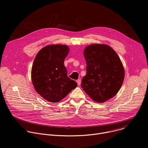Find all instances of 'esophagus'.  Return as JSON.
<instances>
[{
    "instance_id": "1",
    "label": "esophagus",
    "mask_w": 148,
    "mask_h": 148,
    "mask_svg": "<svg viewBox=\"0 0 148 148\" xmlns=\"http://www.w3.org/2000/svg\"><path fill=\"white\" fill-rule=\"evenodd\" d=\"M77 83L78 84V86H80L81 85V80L79 79H77Z\"/></svg>"
}]
</instances>
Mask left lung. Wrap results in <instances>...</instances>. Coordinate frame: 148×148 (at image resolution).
Wrapping results in <instances>:
<instances>
[{
    "label": "left lung",
    "mask_w": 148,
    "mask_h": 148,
    "mask_svg": "<svg viewBox=\"0 0 148 148\" xmlns=\"http://www.w3.org/2000/svg\"><path fill=\"white\" fill-rule=\"evenodd\" d=\"M87 73L81 87L95 102H103L114 97L123 81L125 71L116 52L106 45L94 44L84 51Z\"/></svg>",
    "instance_id": "8db88e82"
}]
</instances>
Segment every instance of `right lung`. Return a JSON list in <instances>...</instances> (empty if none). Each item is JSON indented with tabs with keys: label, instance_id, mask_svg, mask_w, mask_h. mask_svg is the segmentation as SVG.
<instances>
[{
	"label": "right lung",
	"instance_id": "obj_1",
	"mask_svg": "<svg viewBox=\"0 0 148 148\" xmlns=\"http://www.w3.org/2000/svg\"><path fill=\"white\" fill-rule=\"evenodd\" d=\"M69 48L53 45L41 49L37 54L32 69V80L35 90L50 102L62 99L77 84L67 76L64 59Z\"/></svg>",
	"mask_w": 148,
	"mask_h": 148
}]
</instances>
